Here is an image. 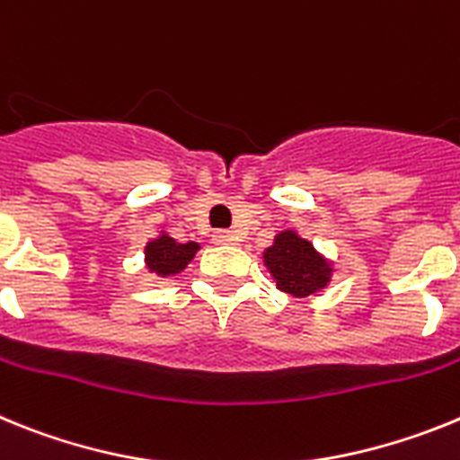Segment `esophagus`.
I'll return each instance as SVG.
<instances>
[{"mask_svg":"<svg viewBox=\"0 0 460 460\" xmlns=\"http://www.w3.org/2000/svg\"><path fill=\"white\" fill-rule=\"evenodd\" d=\"M231 241H234V235H231L229 231H215L213 234L215 245H229Z\"/></svg>","mask_w":460,"mask_h":460,"instance_id":"1","label":"esophagus"}]
</instances>
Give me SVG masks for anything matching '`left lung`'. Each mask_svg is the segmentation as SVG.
Instances as JSON below:
<instances>
[{
    "label": "left lung",
    "mask_w": 460,
    "mask_h": 460,
    "mask_svg": "<svg viewBox=\"0 0 460 460\" xmlns=\"http://www.w3.org/2000/svg\"><path fill=\"white\" fill-rule=\"evenodd\" d=\"M263 266L275 287L294 298L317 296L333 279L335 266L298 231L285 229L263 250Z\"/></svg>",
    "instance_id": "obj_1"
}]
</instances>
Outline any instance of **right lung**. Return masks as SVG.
<instances>
[{"label": "right lung", "instance_id": "right-lung-1", "mask_svg": "<svg viewBox=\"0 0 460 460\" xmlns=\"http://www.w3.org/2000/svg\"><path fill=\"white\" fill-rule=\"evenodd\" d=\"M199 250H201L199 243H178L173 235H169V231H159L157 238H150L146 243L143 263H146L147 273H155L159 278H173L187 269V263L197 257Z\"/></svg>", "mask_w": 460, "mask_h": 460}]
</instances>
